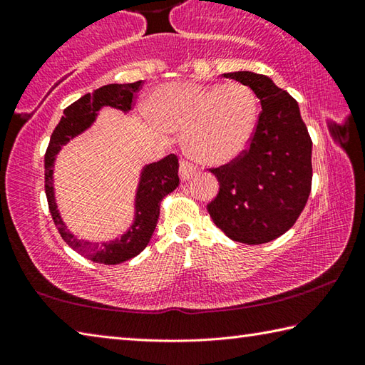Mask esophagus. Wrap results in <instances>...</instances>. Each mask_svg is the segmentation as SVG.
<instances>
[{
	"instance_id": "obj_1",
	"label": "esophagus",
	"mask_w": 365,
	"mask_h": 365,
	"mask_svg": "<svg viewBox=\"0 0 365 365\" xmlns=\"http://www.w3.org/2000/svg\"><path fill=\"white\" fill-rule=\"evenodd\" d=\"M196 168L193 164H190L188 160H180V169H178V174H180V178L183 182L190 180V178H193L196 175Z\"/></svg>"
}]
</instances>
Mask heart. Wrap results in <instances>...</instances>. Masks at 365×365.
Segmentation results:
<instances>
[{
  "instance_id": "obj_1",
  "label": "heart",
  "mask_w": 365,
  "mask_h": 365,
  "mask_svg": "<svg viewBox=\"0 0 365 365\" xmlns=\"http://www.w3.org/2000/svg\"><path fill=\"white\" fill-rule=\"evenodd\" d=\"M146 113L164 130H185V148L200 163L224 164L250 145L259 101L243 83L172 82L153 90Z\"/></svg>"
}]
</instances>
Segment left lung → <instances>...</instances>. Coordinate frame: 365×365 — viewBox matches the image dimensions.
<instances>
[{"label": "left lung", "instance_id": "1", "mask_svg": "<svg viewBox=\"0 0 365 365\" xmlns=\"http://www.w3.org/2000/svg\"><path fill=\"white\" fill-rule=\"evenodd\" d=\"M255 91L261 114L248 150L209 169L219 193L207 205L214 224L233 242L262 245L288 232L304 209L312 183V141L293 96L262 73H224Z\"/></svg>", "mask_w": 365, "mask_h": 365}]
</instances>
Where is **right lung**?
I'll return each mask as SVG.
<instances>
[{
    "label": "right lung",
    "instance_id": "obj_1",
    "mask_svg": "<svg viewBox=\"0 0 365 365\" xmlns=\"http://www.w3.org/2000/svg\"><path fill=\"white\" fill-rule=\"evenodd\" d=\"M141 85H143V80L133 83L104 85L95 90L93 93H86L71 106H67L64 109V115L61 117L59 123L54 128L45 154V191L54 225L58 227L61 237L72 250L78 251L80 255L91 259L93 262L106 265L120 264L138 256L146 248L158 224L160 201L180 183L178 180V159L175 154H169L158 163L145 165L140 175L137 196H135L133 224L120 238L101 245L77 240V237H73L67 230L58 211L56 197H54V160H56L61 148L91 127L101 108L109 106L128 113L132 109L135 93Z\"/></svg>",
    "mask_w": 365,
    "mask_h": 365
}]
</instances>
